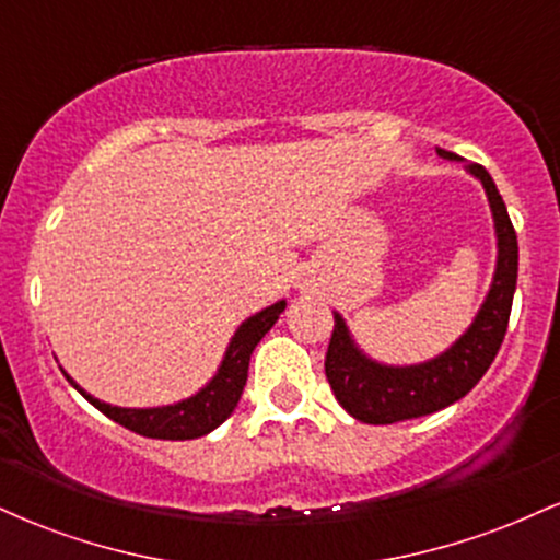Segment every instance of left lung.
<instances>
[{
	"label": "left lung",
	"mask_w": 560,
	"mask_h": 560,
	"mask_svg": "<svg viewBox=\"0 0 560 560\" xmlns=\"http://www.w3.org/2000/svg\"><path fill=\"white\" fill-rule=\"evenodd\" d=\"M440 155L460 160L445 150H440ZM466 168L485 184L494 231H498V268H494L490 294L464 337L440 358L419 365L374 363L352 342L342 316L334 313V331L324 369L339 405L352 419L363 423H395L447 408L477 387L503 345L518 276L516 231L485 165L466 163Z\"/></svg>",
	"instance_id": "left-lung-1"
}]
</instances>
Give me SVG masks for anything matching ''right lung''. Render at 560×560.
<instances>
[{
  "label": "right lung",
  "instance_id": "obj_1",
  "mask_svg": "<svg viewBox=\"0 0 560 560\" xmlns=\"http://www.w3.org/2000/svg\"><path fill=\"white\" fill-rule=\"evenodd\" d=\"M284 307L287 302L281 300L276 305L266 307V311L255 313L253 318L244 320L240 329H236L234 339H231L226 358H223L213 382L205 389H199L195 397L176 405H165V408H118V405H107L92 395H86L73 378L68 374L66 376L96 410H102L107 419L131 429V432L152 436V440H195V436L213 432L215 427H221L234 413L244 384H247L249 355H253L255 345L266 337V331H271V326L284 313Z\"/></svg>",
  "mask_w": 560,
  "mask_h": 560
}]
</instances>
